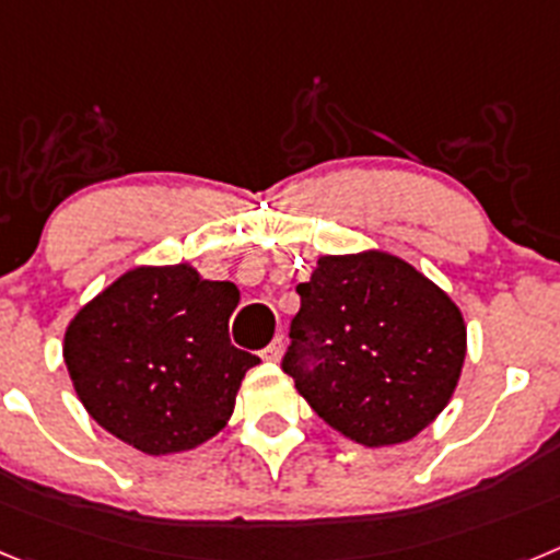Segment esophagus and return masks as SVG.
I'll return each mask as SVG.
<instances>
[{"instance_id": "1", "label": "esophagus", "mask_w": 560, "mask_h": 560, "mask_svg": "<svg viewBox=\"0 0 560 560\" xmlns=\"http://www.w3.org/2000/svg\"><path fill=\"white\" fill-rule=\"evenodd\" d=\"M283 350H285V345H283V336H277V339L271 341L269 348L264 350V355H260V359H264V361H271V364H277V361L283 359Z\"/></svg>"}]
</instances>
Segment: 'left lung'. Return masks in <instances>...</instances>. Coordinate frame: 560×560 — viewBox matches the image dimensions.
Instances as JSON below:
<instances>
[{
  "label": "left lung",
  "mask_w": 560,
  "mask_h": 560,
  "mask_svg": "<svg viewBox=\"0 0 560 560\" xmlns=\"http://www.w3.org/2000/svg\"><path fill=\"white\" fill-rule=\"evenodd\" d=\"M296 294L283 370L341 438L398 446L448 407L468 328L423 271L384 249L323 255Z\"/></svg>",
  "instance_id": "1"
}]
</instances>
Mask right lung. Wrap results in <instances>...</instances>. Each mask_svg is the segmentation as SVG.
Returning a JSON list of instances; mask_svg holds the SVG:
<instances>
[{
  "instance_id": "right-lung-1",
  "label": "right lung",
  "mask_w": 560,
  "mask_h": 560,
  "mask_svg": "<svg viewBox=\"0 0 560 560\" xmlns=\"http://www.w3.org/2000/svg\"><path fill=\"white\" fill-rule=\"evenodd\" d=\"M241 291L192 264L133 266L67 325L63 364L83 409L151 457L205 446L260 359L230 345Z\"/></svg>"
}]
</instances>
